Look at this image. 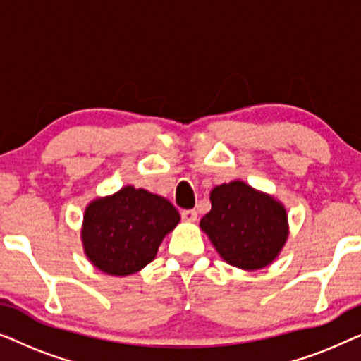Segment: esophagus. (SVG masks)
Wrapping results in <instances>:
<instances>
[{"mask_svg": "<svg viewBox=\"0 0 361 361\" xmlns=\"http://www.w3.org/2000/svg\"><path fill=\"white\" fill-rule=\"evenodd\" d=\"M180 216L184 221H190L192 224V221L197 220V212L195 210H182Z\"/></svg>", "mask_w": 361, "mask_h": 361, "instance_id": "34e87169", "label": "esophagus"}]
</instances>
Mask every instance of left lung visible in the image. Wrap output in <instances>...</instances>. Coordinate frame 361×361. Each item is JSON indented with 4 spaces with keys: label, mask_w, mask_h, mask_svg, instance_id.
<instances>
[{
    "label": "left lung",
    "mask_w": 361,
    "mask_h": 361,
    "mask_svg": "<svg viewBox=\"0 0 361 361\" xmlns=\"http://www.w3.org/2000/svg\"><path fill=\"white\" fill-rule=\"evenodd\" d=\"M200 226L226 263L261 269L278 256L288 238V215L273 197L235 180L215 187Z\"/></svg>",
    "instance_id": "left-lung-1"
}]
</instances>
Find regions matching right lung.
<instances>
[{
  "label": "right lung",
  "mask_w": 361,
  "mask_h": 361,
  "mask_svg": "<svg viewBox=\"0 0 361 361\" xmlns=\"http://www.w3.org/2000/svg\"><path fill=\"white\" fill-rule=\"evenodd\" d=\"M179 220L171 202L145 189L123 187L87 207L82 231L85 253L103 273L133 274L154 259L162 238Z\"/></svg>",
  "instance_id": "add662e5"
}]
</instances>
